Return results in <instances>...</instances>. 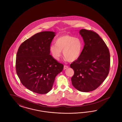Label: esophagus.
<instances>
[{"instance_id":"1","label":"esophagus","mask_w":122,"mask_h":122,"mask_svg":"<svg viewBox=\"0 0 122 122\" xmlns=\"http://www.w3.org/2000/svg\"><path fill=\"white\" fill-rule=\"evenodd\" d=\"M68 68H69V66L68 65H64V70H66V69H67Z\"/></svg>"}]
</instances>
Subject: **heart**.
<instances>
[{
  "label": "heart",
  "instance_id": "1",
  "mask_svg": "<svg viewBox=\"0 0 122 122\" xmlns=\"http://www.w3.org/2000/svg\"><path fill=\"white\" fill-rule=\"evenodd\" d=\"M83 42L80 38L70 35H63L58 37L55 45H52L49 50L52 57L58 60L63 51L66 60L74 62L80 57L83 50Z\"/></svg>",
  "mask_w": 122,
  "mask_h": 122
}]
</instances>
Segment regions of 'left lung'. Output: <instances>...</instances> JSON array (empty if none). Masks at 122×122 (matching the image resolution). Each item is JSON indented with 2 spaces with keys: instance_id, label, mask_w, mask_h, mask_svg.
Returning a JSON list of instances; mask_svg holds the SVG:
<instances>
[{
  "instance_id": "left-lung-1",
  "label": "left lung",
  "mask_w": 122,
  "mask_h": 122,
  "mask_svg": "<svg viewBox=\"0 0 122 122\" xmlns=\"http://www.w3.org/2000/svg\"><path fill=\"white\" fill-rule=\"evenodd\" d=\"M80 33L85 45L78 59L71 64L74 71L72 84L77 90L89 92L96 90L108 76L110 66L109 50L95 31L81 29Z\"/></svg>"
}]
</instances>
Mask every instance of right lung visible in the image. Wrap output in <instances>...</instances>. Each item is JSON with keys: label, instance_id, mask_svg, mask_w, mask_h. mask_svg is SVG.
Returning a JSON list of instances; mask_svg holds the SVG:
<instances>
[{"label": "right lung", "instance_id": "1", "mask_svg": "<svg viewBox=\"0 0 122 122\" xmlns=\"http://www.w3.org/2000/svg\"><path fill=\"white\" fill-rule=\"evenodd\" d=\"M55 32L42 31L22 42L18 50L15 67L22 84L30 91L45 94L52 89L64 65L50 55Z\"/></svg>", "mask_w": 122, "mask_h": 122}]
</instances>
